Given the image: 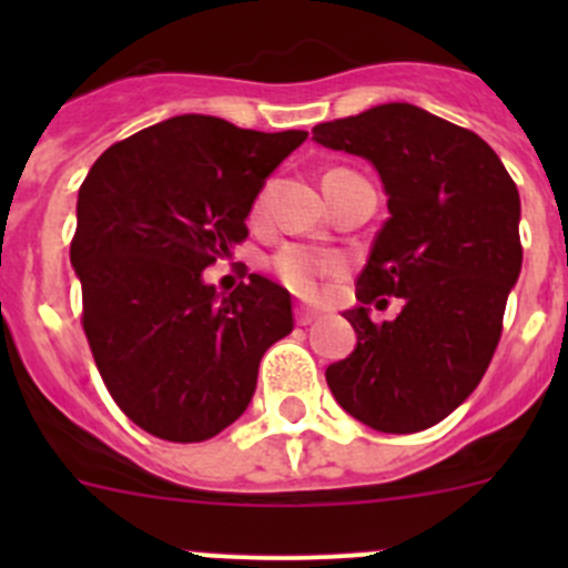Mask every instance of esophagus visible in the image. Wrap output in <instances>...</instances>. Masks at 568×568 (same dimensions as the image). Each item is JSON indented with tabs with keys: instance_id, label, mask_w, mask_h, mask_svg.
<instances>
[{
	"instance_id": "1",
	"label": "esophagus",
	"mask_w": 568,
	"mask_h": 568,
	"mask_svg": "<svg viewBox=\"0 0 568 568\" xmlns=\"http://www.w3.org/2000/svg\"><path fill=\"white\" fill-rule=\"evenodd\" d=\"M294 316H296V324L300 326H307V324H313V321L318 318V313L313 311V307H305V305H300L294 311Z\"/></svg>"
}]
</instances>
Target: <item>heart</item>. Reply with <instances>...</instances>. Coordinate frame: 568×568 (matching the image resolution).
Returning a JSON list of instances; mask_svg holds the SVG:
<instances>
[{
    "label": "heart",
    "instance_id": "1",
    "mask_svg": "<svg viewBox=\"0 0 568 568\" xmlns=\"http://www.w3.org/2000/svg\"><path fill=\"white\" fill-rule=\"evenodd\" d=\"M263 209V194L255 200V211ZM272 272L291 294L302 300H313L321 291V280L337 274L343 268V257L337 252H326L305 244H285L268 261Z\"/></svg>",
    "mask_w": 568,
    "mask_h": 568
}]
</instances>
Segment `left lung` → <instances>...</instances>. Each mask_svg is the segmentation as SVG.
<instances>
[{
	"label": "left lung",
	"mask_w": 568,
	"mask_h": 568,
	"mask_svg": "<svg viewBox=\"0 0 568 568\" xmlns=\"http://www.w3.org/2000/svg\"><path fill=\"white\" fill-rule=\"evenodd\" d=\"M313 140L368 159L390 220L343 316L357 348L326 368L337 404L385 434L445 420L484 379L523 268L519 192L497 153L469 129L412 104H382L318 123ZM398 295L402 313L374 325L369 305Z\"/></svg>",
	"instance_id": "left-lung-1"
}]
</instances>
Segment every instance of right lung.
Listing matches in <instances>:
<instances>
[{
	"instance_id": "1",
	"label": "right lung",
	"mask_w": 568,
	"mask_h": 568,
	"mask_svg": "<svg viewBox=\"0 0 568 568\" xmlns=\"http://www.w3.org/2000/svg\"><path fill=\"white\" fill-rule=\"evenodd\" d=\"M305 140L178 114L84 178L71 242L84 335L114 404L153 437L203 443L239 420L263 352L294 329L283 285L250 274L220 296L203 268L247 239L257 192Z\"/></svg>"
}]
</instances>
